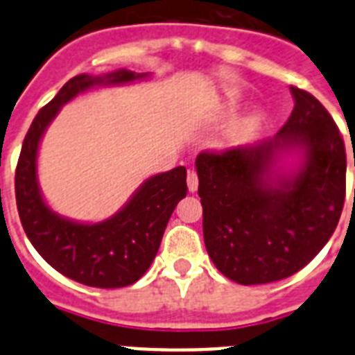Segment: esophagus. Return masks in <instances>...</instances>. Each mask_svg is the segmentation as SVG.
<instances>
[{"label": "esophagus", "instance_id": "1", "mask_svg": "<svg viewBox=\"0 0 355 355\" xmlns=\"http://www.w3.org/2000/svg\"><path fill=\"white\" fill-rule=\"evenodd\" d=\"M187 183H188V190L190 192H197V188H199V178H197L196 172H188V178H187Z\"/></svg>", "mask_w": 355, "mask_h": 355}]
</instances>
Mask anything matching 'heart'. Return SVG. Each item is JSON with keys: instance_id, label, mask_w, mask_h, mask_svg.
Here are the masks:
<instances>
[{"instance_id": "b5f03b06", "label": "heart", "mask_w": 355, "mask_h": 355, "mask_svg": "<svg viewBox=\"0 0 355 355\" xmlns=\"http://www.w3.org/2000/svg\"><path fill=\"white\" fill-rule=\"evenodd\" d=\"M261 112H250V114L234 119L227 126V130L222 133L218 146L224 147V149H234V147L243 146V144L252 139L254 135L258 133V130L261 128Z\"/></svg>"}]
</instances>
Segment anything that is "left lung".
<instances>
[{
    "label": "left lung",
    "instance_id": "8db88e82",
    "mask_svg": "<svg viewBox=\"0 0 355 355\" xmlns=\"http://www.w3.org/2000/svg\"><path fill=\"white\" fill-rule=\"evenodd\" d=\"M290 92L295 108L274 139L196 159L206 250L225 277L245 286L304 268L343 209L347 155L338 126L311 94Z\"/></svg>",
    "mask_w": 355,
    "mask_h": 355
}]
</instances>
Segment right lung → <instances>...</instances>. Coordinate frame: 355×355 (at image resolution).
Masks as SVG:
<instances>
[{"label": "right lung", "mask_w": 355, "mask_h": 355, "mask_svg": "<svg viewBox=\"0 0 355 355\" xmlns=\"http://www.w3.org/2000/svg\"><path fill=\"white\" fill-rule=\"evenodd\" d=\"M150 74L117 69L108 74H78L31 122L15 171V200L31 245L65 277L94 288H122L147 272L162 243L172 211L187 197V168L147 178L126 205L101 222H80L56 213L39 184L37 158L42 137L62 106L99 87L142 81Z\"/></svg>", "instance_id": "right-lung-1"}]
</instances>
